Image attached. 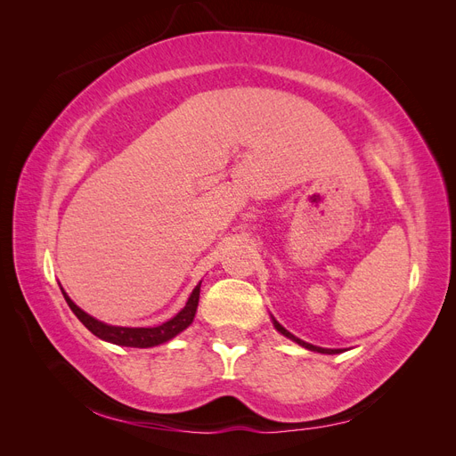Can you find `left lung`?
Masks as SVG:
<instances>
[{
    "label": "left lung",
    "mask_w": 456,
    "mask_h": 456,
    "mask_svg": "<svg viewBox=\"0 0 456 456\" xmlns=\"http://www.w3.org/2000/svg\"><path fill=\"white\" fill-rule=\"evenodd\" d=\"M272 322H273V327L280 330V333L283 335V337H287V338H291V340H295L297 344H300L302 348H306V350H312V352H320V354H340L342 350H330V348H320V346H314V344H308V342H305V340H300V338H297L295 335H291L289 333V330L283 327V325H280L278 322H275V317H272Z\"/></svg>",
    "instance_id": "left-lung-1"
}]
</instances>
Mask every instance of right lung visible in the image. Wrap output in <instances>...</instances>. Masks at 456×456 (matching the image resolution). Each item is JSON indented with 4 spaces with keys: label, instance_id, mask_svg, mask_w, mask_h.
<instances>
[{
    "label": "right lung",
    "instance_id": "obj_1",
    "mask_svg": "<svg viewBox=\"0 0 456 456\" xmlns=\"http://www.w3.org/2000/svg\"><path fill=\"white\" fill-rule=\"evenodd\" d=\"M200 287H201V281L196 285L194 291H191V295L186 302V306L181 312H178L175 317H171L169 322H165L158 327H116V325L102 323L99 320H94L93 315H89L79 306H76L72 298L68 297L64 291H62V295L68 302V306H70V310L76 314L77 320L84 323L94 337H99L106 342L118 344V346L151 348V346H158V344H163V342L175 338L178 333H183V330L191 322H194L198 302H200Z\"/></svg>",
    "mask_w": 456,
    "mask_h": 456
}]
</instances>
